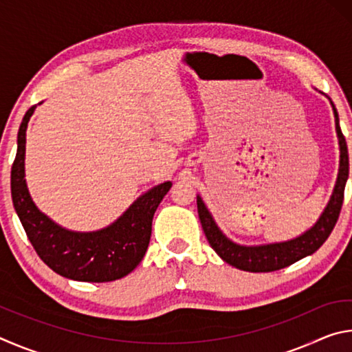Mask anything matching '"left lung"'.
I'll return each instance as SVG.
<instances>
[{
    "mask_svg": "<svg viewBox=\"0 0 352 352\" xmlns=\"http://www.w3.org/2000/svg\"><path fill=\"white\" fill-rule=\"evenodd\" d=\"M331 105L333 110V118H336L338 146H340V168H338L336 188H333L329 204L324 208V211L317 220V223H315L311 230H307L306 233L285 242L265 243V245L252 247L239 245V243L228 239V237L220 231L217 223L214 222L211 212L208 211V208L205 206L204 200H201L200 195H197V210L201 228H204L206 239L214 248V252H216L226 264L233 265L236 269L243 272H275L279 269H284V267H289L290 264H294V262L317 252L332 233L333 226H336L338 220V216H340V210L343 205L344 184H346L349 175V158L346 140H344V136L342 133L340 124H338V113L336 105L332 104V100Z\"/></svg>",
    "mask_w": 352,
    "mask_h": 352,
    "instance_id": "8db88e82",
    "label": "left lung"
}]
</instances>
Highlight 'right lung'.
I'll return each instance as SVG.
<instances>
[{
    "label": "right lung",
    "instance_id": "1",
    "mask_svg": "<svg viewBox=\"0 0 352 352\" xmlns=\"http://www.w3.org/2000/svg\"><path fill=\"white\" fill-rule=\"evenodd\" d=\"M35 107L26 111L21 121L16 157L10 172L12 201L28 239L40 259L60 276L85 283H109L124 278L144 258L153 214L172 183L164 182L147 190L107 228L91 233L62 228L35 206L25 180L26 129Z\"/></svg>",
    "mask_w": 352,
    "mask_h": 352
}]
</instances>
